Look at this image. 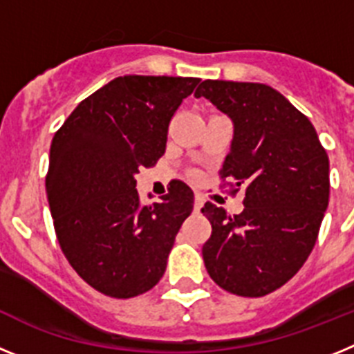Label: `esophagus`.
Listing matches in <instances>:
<instances>
[{"label":"esophagus","instance_id":"34e87169","mask_svg":"<svg viewBox=\"0 0 354 354\" xmlns=\"http://www.w3.org/2000/svg\"><path fill=\"white\" fill-rule=\"evenodd\" d=\"M202 207H204V200H202V196L196 195L195 196V204H193V209H195V211H200Z\"/></svg>","mask_w":354,"mask_h":354}]
</instances>
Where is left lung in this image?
<instances>
[{
  "label": "left lung",
  "instance_id": "left-lung-1",
  "mask_svg": "<svg viewBox=\"0 0 354 354\" xmlns=\"http://www.w3.org/2000/svg\"><path fill=\"white\" fill-rule=\"evenodd\" d=\"M195 97L232 122L221 177L245 187V209L228 216L205 204L212 234L202 248L205 270L237 296L273 292L310 255L330 198V161L310 120L262 83L205 80Z\"/></svg>",
  "mask_w": 354,
  "mask_h": 354
}]
</instances>
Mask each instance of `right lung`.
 <instances>
[{
  "label": "right lung",
  "mask_w": 354,
  "mask_h": 354,
  "mask_svg": "<svg viewBox=\"0 0 354 354\" xmlns=\"http://www.w3.org/2000/svg\"><path fill=\"white\" fill-rule=\"evenodd\" d=\"M200 80L122 76L97 90L55 134L46 177L62 252L84 282L133 298L161 280L193 192L174 180L161 202L140 204L136 174L167 149L168 124Z\"/></svg>",
  "instance_id": "obj_1"
}]
</instances>
